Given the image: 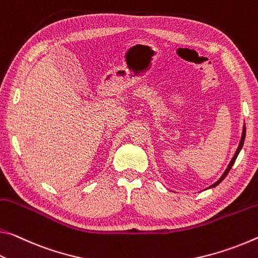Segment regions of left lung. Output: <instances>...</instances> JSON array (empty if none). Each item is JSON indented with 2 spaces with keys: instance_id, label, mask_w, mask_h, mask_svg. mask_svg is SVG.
<instances>
[{
  "instance_id": "obj_1",
  "label": "left lung",
  "mask_w": 258,
  "mask_h": 258,
  "mask_svg": "<svg viewBox=\"0 0 258 258\" xmlns=\"http://www.w3.org/2000/svg\"><path fill=\"white\" fill-rule=\"evenodd\" d=\"M244 137H246V126H243V132H242V136H241V141H240V144H239V146H238V149H236V151H235V154H234V157L232 158V160H231V162H230V164H229V167L226 168V170L224 171V174L222 175V177L221 178H219L216 183L215 184H213L212 186L210 187H215V186H217V185L221 183V181L225 178V177L227 176V174H229V171L231 170V168H232V166H233L234 164V162H235V160H236V157H238V154H239V152L241 151V149H242V145H243V142H244ZM209 187V188H210Z\"/></svg>"
}]
</instances>
